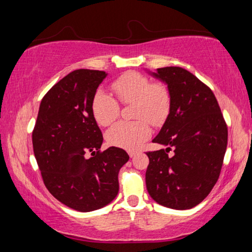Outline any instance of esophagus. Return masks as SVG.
Returning <instances> with one entry per match:
<instances>
[{
	"instance_id": "obj_1",
	"label": "esophagus",
	"mask_w": 252,
	"mask_h": 252,
	"mask_svg": "<svg viewBox=\"0 0 252 252\" xmlns=\"http://www.w3.org/2000/svg\"><path fill=\"white\" fill-rule=\"evenodd\" d=\"M127 153H129L130 158H134L136 156V151H129Z\"/></svg>"
}]
</instances>
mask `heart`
I'll return each mask as SVG.
<instances>
[{"mask_svg":"<svg viewBox=\"0 0 252 252\" xmlns=\"http://www.w3.org/2000/svg\"><path fill=\"white\" fill-rule=\"evenodd\" d=\"M122 103H133V122H118L106 131L105 139L113 147L134 150L151 134L152 126L163 125L171 108V95L162 83H152L146 75L138 72H126L111 84ZM92 114L97 125L106 126L120 113V105L108 92L99 90L92 99Z\"/></svg>","mask_w":252,"mask_h":252,"instance_id":"obj_1","label":"heart"}]
</instances>
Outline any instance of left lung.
Segmentation results:
<instances>
[{"label": "left lung", "instance_id": "obj_1", "mask_svg": "<svg viewBox=\"0 0 252 252\" xmlns=\"http://www.w3.org/2000/svg\"><path fill=\"white\" fill-rule=\"evenodd\" d=\"M147 71L171 95L169 116L152 140L167 149L147 152L148 192L161 206L187 210L201 202L218 181L227 125L213 92L189 71L180 66ZM170 150L172 155H167Z\"/></svg>", "mask_w": 252, "mask_h": 252}]
</instances>
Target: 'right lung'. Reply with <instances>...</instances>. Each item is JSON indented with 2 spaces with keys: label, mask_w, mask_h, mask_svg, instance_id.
Instances as JSON below:
<instances>
[{
  "label": "right lung",
  "mask_w": 252,
  "mask_h": 252,
  "mask_svg": "<svg viewBox=\"0 0 252 252\" xmlns=\"http://www.w3.org/2000/svg\"><path fill=\"white\" fill-rule=\"evenodd\" d=\"M108 73L79 69L54 84L41 101L32 133L34 156L46 189L76 211L113 201L118 174L129 160L120 148L100 152L103 136L92 114V99ZM90 152L94 157H85Z\"/></svg>",
  "instance_id": "add662e5"
}]
</instances>
